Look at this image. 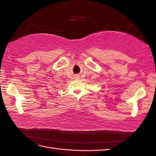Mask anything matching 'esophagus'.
Listing matches in <instances>:
<instances>
[{
  "mask_svg": "<svg viewBox=\"0 0 156 156\" xmlns=\"http://www.w3.org/2000/svg\"><path fill=\"white\" fill-rule=\"evenodd\" d=\"M75 78L76 79H80V77L79 76V75H77V76L75 77Z\"/></svg>",
  "mask_w": 156,
  "mask_h": 156,
  "instance_id": "esophagus-1",
  "label": "esophagus"
}]
</instances>
